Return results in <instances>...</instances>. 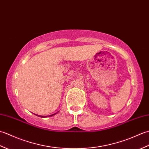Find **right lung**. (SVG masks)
Returning a JSON list of instances; mask_svg holds the SVG:
<instances>
[{
    "instance_id": "1",
    "label": "right lung",
    "mask_w": 149,
    "mask_h": 149,
    "mask_svg": "<svg viewBox=\"0 0 149 149\" xmlns=\"http://www.w3.org/2000/svg\"><path fill=\"white\" fill-rule=\"evenodd\" d=\"M59 111H58L57 113H54V114H53V115H49V116H40V115H37V116H40V117H42V118H45V117H47V116H52L53 115H55L56 113H58Z\"/></svg>"
}]
</instances>
